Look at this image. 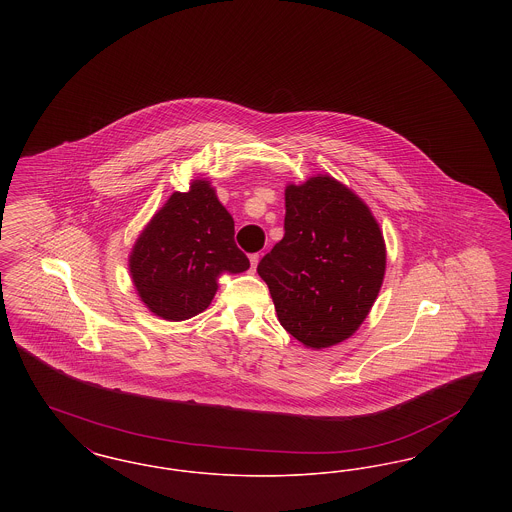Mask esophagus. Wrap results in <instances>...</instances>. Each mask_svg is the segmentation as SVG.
I'll list each match as a JSON object with an SVG mask.
<instances>
[{
  "label": "esophagus",
  "instance_id": "esophagus-1",
  "mask_svg": "<svg viewBox=\"0 0 512 512\" xmlns=\"http://www.w3.org/2000/svg\"><path fill=\"white\" fill-rule=\"evenodd\" d=\"M259 259H261V257H259V253H251V255H249L251 270H255V268H257V265H259Z\"/></svg>",
  "mask_w": 512,
  "mask_h": 512
}]
</instances>
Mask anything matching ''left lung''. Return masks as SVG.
Listing matches in <instances>:
<instances>
[{
    "mask_svg": "<svg viewBox=\"0 0 512 512\" xmlns=\"http://www.w3.org/2000/svg\"><path fill=\"white\" fill-rule=\"evenodd\" d=\"M386 245L365 203L330 176L286 188L284 238L257 265L280 324L322 349L347 340L374 305Z\"/></svg>",
    "mask_w": 512,
    "mask_h": 512,
    "instance_id": "obj_1",
    "label": "left lung"
}]
</instances>
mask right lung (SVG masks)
Here are the masks:
<instances>
[{"instance_id":"1","label":"right lung","mask_w":512,"mask_h":512,"mask_svg":"<svg viewBox=\"0 0 512 512\" xmlns=\"http://www.w3.org/2000/svg\"><path fill=\"white\" fill-rule=\"evenodd\" d=\"M249 259L234 242V220L205 180L172 194L130 255V274L151 313L186 320L205 311L220 272H244Z\"/></svg>"}]
</instances>
